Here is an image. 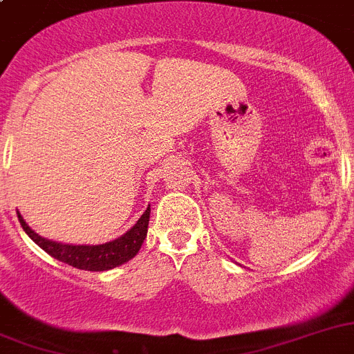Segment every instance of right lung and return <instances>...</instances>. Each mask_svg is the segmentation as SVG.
Returning <instances> with one entry per match:
<instances>
[{"label": "right lung", "mask_w": 354, "mask_h": 354, "mask_svg": "<svg viewBox=\"0 0 354 354\" xmlns=\"http://www.w3.org/2000/svg\"><path fill=\"white\" fill-rule=\"evenodd\" d=\"M149 212H151V208L148 206L146 212L141 215V218L133 224V227H130L125 234H122L116 240L102 245H66L46 240L26 224V221L22 218L19 212L17 216L28 236L42 250H46L49 256H53L54 259L62 261V263H66L79 270L106 272V270H113L120 264L127 263L139 252V248H141L142 241L146 238V232H148Z\"/></svg>", "instance_id": "obj_1"}]
</instances>
